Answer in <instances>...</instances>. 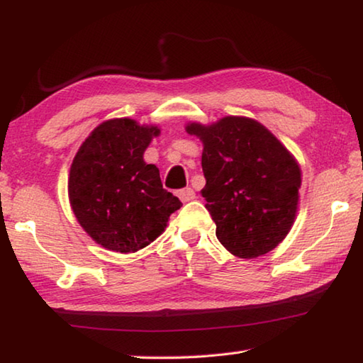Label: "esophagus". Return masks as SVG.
Masks as SVG:
<instances>
[{"label": "esophagus", "instance_id": "1", "mask_svg": "<svg viewBox=\"0 0 363 363\" xmlns=\"http://www.w3.org/2000/svg\"><path fill=\"white\" fill-rule=\"evenodd\" d=\"M177 196H179L182 201H190V200L195 199V192H194V189L186 187V189H182V190H179V192H177Z\"/></svg>", "mask_w": 363, "mask_h": 363}]
</instances>
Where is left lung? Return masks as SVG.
Segmentation results:
<instances>
[{
	"label": "left lung",
	"mask_w": 363,
	"mask_h": 363,
	"mask_svg": "<svg viewBox=\"0 0 363 363\" xmlns=\"http://www.w3.org/2000/svg\"><path fill=\"white\" fill-rule=\"evenodd\" d=\"M186 131L203 143L201 195L218 240L243 259L272 251L296 216V160L266 126L245 116H224L210 126L189 123Z\"/></svg>",
	"instance_id": "obj_1"
}]
</instances>
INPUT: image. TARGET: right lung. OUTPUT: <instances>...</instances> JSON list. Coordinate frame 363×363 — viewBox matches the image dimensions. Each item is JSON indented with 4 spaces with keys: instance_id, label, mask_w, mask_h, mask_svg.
<instances>
[{
    "instance_id": "1",
    "label": "right lung",
    "mask_w": 363,
    "mask_h": 363,
    "mask_svg": "<svg viewBox=\"0 0 363 363\" xmlns=\"http://www.w3.org/2000/svg\"><path fill=\"white\" fill-rule=\"evenodd\" d=\"M157 126L131 118L104 121L73 158L69 199L79 225L104 248L134 253L164 230L182 203L163 189L155 164L144 152Z\"/></svg>"
}]
</instances>
